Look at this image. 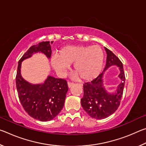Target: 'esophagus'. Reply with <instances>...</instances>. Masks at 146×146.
Returning a JSON list of instances; mask_svg holds the SVG:
<instances>
[{
  "instance_id": "obj_1",
  "label": "esophagus",
  "mask_w": 146,
  "mask_h": 146,
  "mask_svg": "<svg viewBox=\"0 0 146 146\" xmlns=\"http://www.w3.org/2000/svg\"><path fill=\"white\" fill-rule=\"evenodd\" d=\"M74 84H75V83L71 82H70V81H68V87H69V88L71 87V86H72L74 85Z\"/></svg>"
}]
</instances>
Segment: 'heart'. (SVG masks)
Segmentation results:
<instances>
[{"mask_svg":"<svg viewBox=\"0 0 146 146\" xmlns=\"http://www.w3.org/2000/svg\"><path fill=\"white\" fill-rule=\"evenodd\" d=\"M104 55L98 46H67L54 55L51 65L60 75H64L74 62V71L84 80L95 78L101 72Z\"/></svg>","mask_w":146,"mask_h":146,"instance_id":"1","label":"heart"}]
</instances>
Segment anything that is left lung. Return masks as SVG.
Wrapping results in <instances>:
<instances>
[{"label": "left lung", "mask_w": 146, "mask_h": 146, "mask_svg": "<svg viewBox=\"0 0 146 146\" xmlns=\"http://www.w3.org/2000/svg\"><path fill=\"white\" fill-rule=\"evenodd\" d=\"M107 59L104 71L110 66L117 65L120 68V78L122 80L118 87L117 93H107L103 85V72L91 82L83 85L84 96L81 98V104L85 111L92 118L103 119L114 113L120 104L125 77L122 62L111 51L105 47Z\"/></svg>", "instance_id": "obj_1"}]
</instances>
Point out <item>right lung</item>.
<instances>
[{
  "mask_svg": "<svg viewBox=\"0 0 146 146\" xmlns=\"http://www.w3.org/2000/svg\"><path fill=\"white\" fill-rule=\"evenodd\" d=\"M37 52L43 53L50 58L51 49L49 42H42L32 46L20 59L17 71L16 87L20 102L26 112L35 119L46 122L53 119L62 110L68 86L65 79L51 76L42 84L36 85L31 84L22 77L21 62Z\"/></svg>",
  "mask_w": 146,
  "mask_h": 146,
  "instance_id": "1",
  "label": "right lung"
}]
</instances>
